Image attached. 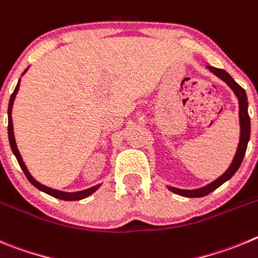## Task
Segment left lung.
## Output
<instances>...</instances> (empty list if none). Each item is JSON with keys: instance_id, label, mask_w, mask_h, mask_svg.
Returning <instances> with one entry per match:
<instances>
[{"instance_id": "8db88e82", "label": "left lung", "mask_w": 258, "mask_h": 258, "mask_svg": "<svg viewBox=\"0 0 258 258\" xmlns=\"http://www.w3.org/2000/svg\"><path fill=\"white\" fill-rule=\"evenodd\" d=\"M207 68L210 69V72H212L215 76H217L219 78H221L225 83H226L229 87L234 91L235 96L238 97L239 101V124H240V138H239V144L238 149H236L235 155H234V159L231 162L230 167L220 176L219 178H216L215 181H212L211 184L206 185L203 187H199V189L194 190H184V189H177V187L168 186V189L171 190L175 194H178L181 197H186V198H201V197L208 196L210 192H212L213 190H216L219 186H221L224 182H226L229 178H231L234 176V173L238 171V168L242 164L243 158H244L245 150H247L248 141H249L250 136V120L249 115H248V100H247V94H245L244 90L233 80L230 74L225 72L224 69L215 68V67L207 66Z\"/></svg>"}]
</instances>
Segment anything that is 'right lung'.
<instances>
[{"mask_svg": "<svg viewBox=\"0 0 258 258\" xmlns=\"http://www.w3.org/2000/svg\"><path fill=\"white\" fill-rule=\"evenodd\" d=\"M28 71V68L25 69V72ZM23 73V74H24ZM22 74V76H23ZM19 86H20V80L19 82H18V85H16L15 90H14L13 95H11L10 97V101H9V109H8V117H9V126H8V132H9V141H10V146H11V150H13L14 155L16 157V159H18V162H19V166L22 167L23 172L25 173V176H27V178L29 180V182H31L32 185H34V186L37 187V189H39L41 191L46 192V194H48V196L51 197H55V198L57 199H62V201H80V199H83V198H87L89 196H91L92 192L96 191L99 187H100V185H96V186H92L90 187V189H86V190H82V191H74V192H67V191H61V190H56V189H51V187L48 186H45V185L39 184L38 181L34 180L33 176L29 173V171L27 169V166H25V163L23 162L22 159V155H20L19 150H18V146H16V143H15V138H14V127H13V118H11V110H13V104H14V100H15V96L16 94H18V91H19Z\"/></svg>", "mask_w": 258, "mask_h": 258, "instance_id": "right-lung-1", "label": "right lung"}]
</instances>
